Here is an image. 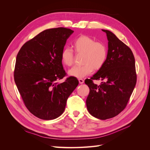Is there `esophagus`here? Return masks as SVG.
I'll return each mask as SVG.
<instances>
[{"label":"esophagus","instance_id":"1","mask_svg":"<svg viewBox=\"0 0 150 150\" xmlns=\"http://www.w3.org/2000/svg\"><path fill=\"white\" fill-rule=\"evenodd\" d=\"M84 82V81L83 79H81V78H79V84H83Z\"/></svg>","mask_w":150,"mask_h":150}]
</instances>
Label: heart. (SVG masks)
Returning <instances> with one entry per match:
<instances>
[{
  "mask_svg": "<svg viewBox=\"0 0 150 150\" xmlns=\"http://www.w3.org/2000/svg\"><path fill=\"white\" fill-rule=\"evenodd\" d=\"M72 47L76 54H83L81 63L83 64L74 66L69 71V74L75 78H83L91 74L94 69L99 70L107 60L108 50L106 45L88 35H82L75 39L72 42ZM61 59L64 66H71L74 63L72 50L68 47L63 49Z\"/></svg>",
  "mask_w": 150,
  "mask_h": 150,
  "instance_id": "heart-1",
  "label": "heart"
}]
</instances>
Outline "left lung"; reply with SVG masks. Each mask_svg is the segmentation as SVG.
<instances>
[{
  "mask_svg": "<svg viewBox=\"0 0 150 150\" xmlns=\"http://www.w3.org/2000/svg\"><path fill=\"white\" fill-rule=\"evenodd\" d=\"M108 54L104 65L85 80L89 93L86 106L93 116L102 120L111 118L125 110L137 83L134 57L131 49L108 30ZM104 80L100 85L93 80Z\"/></svg>",
  "mask_w": 150,
  "mask_h": 150,
  "instance_id": "left-lung-1",
  "label": "left lung"
}]
</instances>
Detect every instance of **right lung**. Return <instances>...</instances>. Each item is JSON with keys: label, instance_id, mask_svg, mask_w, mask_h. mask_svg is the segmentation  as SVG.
<instances>
[{"label": "right lung", "instance_id": "obj_1", "mask_svg": "<svg viewBox=\"0 0 150 150\" xmlns=\"http://www.w3.org/2000/svg\"><path fill=\"white\" fill-rule=\"evenodd\" d=\"M73 30L65 28L45 30L27 41L18 52L13 77L25 107L35 116L51 120L61 116L67 99L79 81L67 78L61 54Z\"/></svg>", "mask_w": 150, "mask_h": 150}]
</instances>
